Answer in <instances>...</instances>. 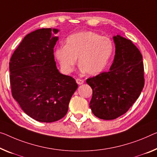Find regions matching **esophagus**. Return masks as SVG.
I'll list each match as a JSON object with an SVG mask.
<instances>
[{
	"label": "esophagus",
	"instance_id": "obj_1",
	"mask_svg": "<svg viewBox=\"0 0 157 157\" xmlns=\"http://www.w3.org/2000/svg\"><path fill=\"white\" fill-rule=\"evenodd\" d=\"M76 83L78 84V85H81V84H83L84 83V81L82 80V79H81V78H76Z\"/></svg>",
	"mask_w": 157,
	"mask_h": 157
}]
</instances>
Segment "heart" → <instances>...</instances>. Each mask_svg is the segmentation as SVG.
<instances>
[{
	"mask_svg": "<svg viewBox=\"0 0 157 157\" xmlns=\"http://www.w3.org/2000/svg\"><path fill=\"white\" fill-rule=\"evenodd\" d=\"M114 51L112 40L98 33L84 31L69 36L65 45L57 47L55 58L65 73H71L78 57L81 71L96 76L105 70Z\"/></svg>",
	"mask_w": 157,
	"mask_h": 157,
	"instance_id": "b5f03b06",
	"label": "heart"
}]
</instances>
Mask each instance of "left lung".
Returning a JSON list of instances; mask_svg holds the SVG:
<instances>
[{"mask_svg":"<svg viewBox=\"0 0 157 157\" xmlns=\"http://www.w3.org/2000/svg\"><path fill=\"white\" fill-rule=\"evenodd\" d=\"M114 62L107 72L89 78L93 89L90 107L99 119L112 120L125 114L139 98L144 85L143 56L131 40L117 35Z\"/></svg>","mask_w":157,"mask_h":157,"instance_id":"1","label":"left lung"}]
</instances>
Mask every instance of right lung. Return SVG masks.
Wrapping results in <instances>:
<instances>
[{
    "label": "right lung",
    "instance_id": "1",
    "mask_svg": "<svg viewBox=\"0 0 157 157\" xmlns=\"http://www.w3.org/2000/svg\"><path fill=\"white\" fill-rule=\"evenodd\" d=\"M59 30L40 29L29 33L10 61L12 95L26 114L40 122L51 123L67 113L78 88L75 79L59 73L54 50Z\"/></svg>",
    "mask_w": 157,
    "mask_h": 157
}]
</instances>
